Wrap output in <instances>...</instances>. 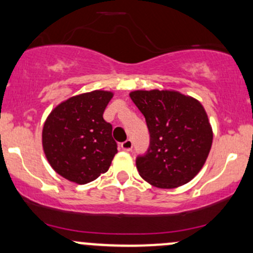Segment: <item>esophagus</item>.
Here are the masks:
<instances>
[{
  "label": "esophagus",
  "mask_w": 253,
  "mask_h": 253,
  "mask_svg": "<svg viewBox=\"0 0 253 253\" xmlns=\"http://www.w3.org/2000/svg\"><path fill=\"white\" fill-rule=\"evenodd\" d=\"M121 147H122V149H123V151H126V152L131 151V149H132V141L131 140L124 141V142L121 145Z\"/></svg>",
  "instance_id": "esophagus-1"
}]
</instances>
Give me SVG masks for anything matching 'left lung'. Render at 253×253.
<instances>
[{"label": "left lung", "mask_w": 253, "mask_h": 253, "mask_svg": "<svg viewBox=\"0 0 253 253\" xmlns=\"http://www.w3.org/2000/svg\"><path fill=\"white\" fill-rule=\"evenodd\" d=\"M129 95L145 116L151 136L147 153L136 159L141 177L164 189L188 183L202 170L212 145V127L203 105L176 90Z\"/></svg>", "instance_id": "1"}]
</instances>
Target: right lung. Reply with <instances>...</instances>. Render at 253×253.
Segmentation results:
<instances>
[{"label": "right lung", "mask_w": 253, "mask_h": 253, "mask_svg": "<svg viewBox=\"0 0 253 253\" xmlns=\"http://www.w3.org/2000/svg\"><path fill=\"white\" fill-rule=\"evenodd\" d=\"M112 91L94 90L59 104L43 126L42 146L55 172L66 180L85 184L111 167L117 143L112 126L104 119Z\"/></svg>", "instance_id": "right-lung-1"}]
</instances>
